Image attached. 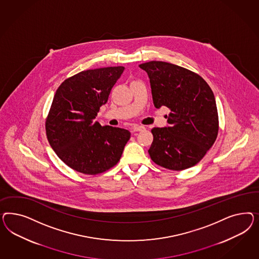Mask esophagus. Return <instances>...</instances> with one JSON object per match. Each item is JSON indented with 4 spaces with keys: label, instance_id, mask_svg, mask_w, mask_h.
I'll return each instance as SVG.
<instances>
[{
    "label": "esophagus",
    "instance_id": "esophagus-1",
    "mask_svg": "<svg viewBox=\"0 0 259 259\" xmlns=\"http://www.w3.org/2000/svg\"><path fill=\"white\" fill-rule=\"evenodd\" d=\"M145 130V127L144 126L137 125L134 126L132 128V132H140V131H144Z\"/></svg>",
    "mask_w": 259,
    "mask_h": 259
}]
</instances>
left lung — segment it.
Masks as SVG:
<instances>
[{
	"instance_id": "8db88e82",
	"label": "left lung",
	"mask_w": 259,
	"mask_h": 259,
	"mask_svg": "<svg viewBox=\"0 0 259 259\" xmlns=\"http://www.w3.org/2000/svg\"><path fill=\"white\" fill-rule=\"evenodd\" d=\"M150 78L156 108L166 106L168 125L152 129L148 150L152 160L181 171L199 162L219 132V116L212 89L199 75L165 62L140 64Z\"/></svg>"
}]
</instances>
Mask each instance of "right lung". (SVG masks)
Returning <instances> with one entry per match:
<instances>
[{
	"instance_id": "1",
	"label": "right lung",
	"mask_w": 259,
	"mask_h": 259,
	"mask_svg": "<svg viewBox=\"0 0 259 259\" xmlns=\"http://www.w3.org/2000/svg\"><path fill=\"white\" fill-rule=\"evenodd\" d=\"M123 66L82 71L56 91L46 129L57 156L77 172L97 175L117 164L131 133L95 121Z\"/></svg>"
}]
</instances>
